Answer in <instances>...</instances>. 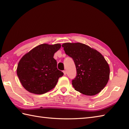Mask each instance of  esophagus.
<instances>
[{
	"mask_svg": "<svg viewBox=\"0 0 129 129\" xmlns=\"http://www.w3.org/2000/svg\"><path fill=\"white\" fill-rule=\"evenodd\" d=\"M63 72L64 75H66V73H67V71H66L64 70V71H63Z\"/></svg>",
	"mask_w": 129,
	"mask_h": 129,
	"instance_id": "obj_1",
	"label": "esophagus"
}]
</instances>
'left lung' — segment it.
Masks as SVG:
<instances>
[{
	"instance_id": "8db88e82",
	"label": "left lung",
	"mask_w": 129,
	"mask_h": 129,
	"mask_svg": "<svg viewBox=\"0 0 129 129\" xmlns=\"http://www.w3.org/2000/svg\"><path fill=\"white\" fill-rule=\"evenodd\" d=\"M62 46L76 65L77 76L72 83L75 90L88 96L100 92L110 77V67L104 56L83 43H65Z\"/></svg>"
}]
</instances>
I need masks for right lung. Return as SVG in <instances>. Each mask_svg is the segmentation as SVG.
I'll return each mask as SVG.
<instances>
[{"instance_id": "obj_1", "label": "right lung", "mask_w": 129, "mask_h": 129, "mask_svg": "<svg viewBox=\"0 0 129 129\" xmlns=\"http://www.w3.org/2000/svg\"><path fill=\"white\" fill-rule=\"evenodd\" d=\"M59 43L42 44L24 54L18 63L17 73L20 82L30 93L42 94L53 89L63 75L57 69L53 56L61 48Z\"/></svg>"}]
</instances>
